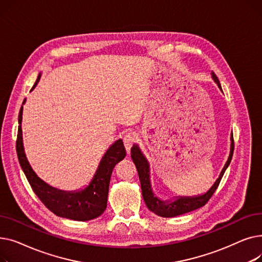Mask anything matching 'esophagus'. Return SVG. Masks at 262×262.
<instances>
[{"mask_svg":"<svg viewBox=\"0 0 262 262\" xmlns=\"http://www.w3.org/2000/svg\"><path fill=\"white\" fill-rule=\"evenodd\" d=\"M137 139H138V136H137L136 133H129V134L125 135V137H124L123 142H124V146H125V148H126L127 154H129L130 148L135 144Z\"/></svg>","mask_w":262,"mask_h":262,"instance_id":"obj_1","label":"esophagus"}]
</instances>
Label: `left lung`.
<instances>
[{"label": "left lung", "instance_id": "left-lung-1", "mask_svg": "<svg viewBox=\"0 0 262 262\" xmlns=\"http://www.w3.org/2000/svg\"><path fill=\"white\" fill-rule=\"evenodd\" d=\"M211 77L214 80L220 90L222 91L221 84L216 77V75L212 72ZM233 154V137L232 133L230 134V152L229 156L227 158V161L225 163V166L223 167L221 173H220L219 177L216 178V181L214 184L211 186V188L205 192L204 194L195 195V196H175L173 200H167V201H162L159 198L155 195L152 189V184H150V176H149V163L143 153L141 152L140 147L134 144L132 147V159L135 163V166L137 168V171H138L139 175V180L141 184V191H142V196L144 200V203L146 205V207L156 213L159 216L162 217H173L181 215L190 211H193L195 209H199L209 201V199L212 196L214 193V191L216 190L220 182H221L222 177L228 168L229 163L231 161Z\"/></svg>", "mask_w": 262, "mask_h": 262}]
</instances>
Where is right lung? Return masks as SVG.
I'll use <instances>...</instances> for the list:
<instances>
[{
	"label": "right lung",
	"instance_id": "right-lung-1",
	"mask_svg": "<svg viewBox=\"0 0 262 262\" xmlns=\"http://www.w3.org/2000/svg\"><path fill=\"white\" fill-rule=\"evenodd\" d=\"M41 74L39 73L33 88L37 86ZM25 100L23 101L24 105ZM22 114L23 106L19 113V128L17 137V155L20 166L29 181L33 191L46 207L58 216L74 220V221H89L100 216L107 207V198L110 177L116 164L126 156L125 147L122 139L115 141L102 157L99 167L89 185L84 189L75 191H63L48 185L34 172L26 158L22 137Z\"/></svg>",
	"mask_w": 262,
	"mask_h": 262
}]
</instances>
